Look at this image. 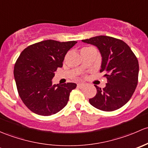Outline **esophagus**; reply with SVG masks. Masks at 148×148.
Returning a JSON list of instances; mask_svg holds the SVG:
<instances>
[{"label":"esophagus","instance_id":"obj_1","mask_svg":"<svg viewBox=\"0 0 148 148\" xmlns=\"http://www.w3.org/2000/svg\"><path fill=\"white\" fill-rule=\"evenodd\" d=\"M85 83H78V84H77V88H82L85 86Z\"/></svg>","mask_w":148,"mask_h":148}]
</instances>
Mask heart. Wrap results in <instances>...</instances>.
Here are the masks:
<instances>
[{"instance_id":"heart-1","label":"heart","mask_w":148,"mask_h":148,"mask_svg":"<svg viewBox=\"0 0 148 148\" xmlns=\"http://www.w3.org/2000/svg\"><path fill=\"white\" fill-rule=\"evenodd\" d=\"M90 48V47H85V48H83L82 50H85V49H87V48Z\"/></svg>"}]
</instances>
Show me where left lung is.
<instances>
[{"instance_id":"obj_1","label":"left lung","mask_w":148,"mask_h":148,"mask_svg":"<svg viewBox=\"0 0 148 148\" xmlns=\"http://www.w3.org/2000/svg\"><path fill=\"white\" fill-rule=\"evenodd\" d=\"M95 45L102 57L100 72L104 73L107 83L103 89L95 85V96L90 105L103 111H113L125 105L138 85L139 64L136 56L124 41L106 36L82 40Z\"/></svg>"}]
</instances>
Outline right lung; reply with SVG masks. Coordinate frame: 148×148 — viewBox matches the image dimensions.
I'll return each instance as SVG.
<instances>
[{
    "label": "right lung",
    "mask_w": 148,
    "mask_h": 148,
    "mask_svg": "<svg viewBox=\"0 0 148 148\" xmlns=\"http://www.w3.org/2000/svg\"><path fill=\"white\" fill-rule=\"evenodd\" d=\"M76 41L46 40L29 45L21 53L14 66V78L21 100L34 113L48 116L68 103L75 83L53 84L55 72L63 66L67 52Z\"/></svg>",
    "instance_id": "1"
}]
</instances>
